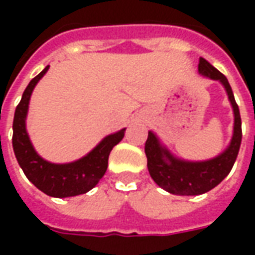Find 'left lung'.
<instances>
[{"mask_svg":"<svg viewBox=\"0 0 255 255\" xmlns=\"http://www.w3.org/2000/svg\"><path fill=\"white\" fill-rule=\"evenodd\" d=\"M198 69L205 76L220 80L224 84L235 115L234 136L231 140L230 147L219 157L202 162H187L172 157L168 153V150L161 146L154 133L149 132L147 140L144 143V153L147 157V169L150 176L153 177V180L161 188L175 195H199L203 192L210 191L212 188L223 182L224 177L230 173L241 147V113L228 80L219 69H216L212 64L202 57L199 58Z\"/></svg>","mask_w":255,"mask_h":255,"instance_id":"obj_1","label":"left lung"}]
</instances>
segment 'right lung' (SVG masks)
I'll return each instance as SVG.
<instances>
[{
    "mask_svg": "<svg viewBox=\"0 0 255 255\" xmlns=\"http://www.w3.org/2000/svg\"><path fill=\"white\" fill-rule=\"evenodd\" d=\"M46 71L47 67L31 80L25 87L19 105L16 106L12 136L13 151L24 175L36 188L50 197H75L90 191L102 179L108 169L112 149L122 140L126 129L106 136L91 153L71 164L58 165L41 158L35 153L25 132V115L31 93Z\"/></svg>",
    "mask_w": 255,
    "mask_h": 255,
    "instance_id": "obj_1",
    "label": "right lung"
}]
</instances>
